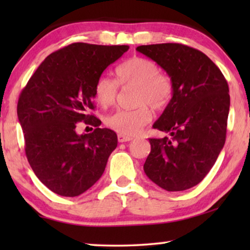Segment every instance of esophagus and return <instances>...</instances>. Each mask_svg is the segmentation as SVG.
<instances>
[{
  "label": "esophagus",
  "instance_id": "1",
  "mask_svg": "<svg viewBox=\"0 0 250 250\" xmlns=\"http://www.w3.org/2000/svg\"><path fill=\"white\" fill-rule=\"evenodd\" d=\"M131 140H133V136L118 134V141L119 142H127V141H131Z\"/></svg>",
  "mask_w": 250,
  "mask_h": 250
}]
</instances>
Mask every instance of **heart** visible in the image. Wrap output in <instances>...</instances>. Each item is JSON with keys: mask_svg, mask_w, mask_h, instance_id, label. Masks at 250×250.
<instances>
[{"mask_svg": "<svg viewBox=\"0 0 250 250\" xmlns=\"http://www.w3.org/2000/svg\"><path fill=\"white\" fill-rule=\"evenodd\" d=\"M117 81L100 76L94 84V95L102 107H110L117 100L119 85H136L134 104L132 109H121L107 116L105 125L119 134L133 135L151 121L149 105L162 111L169 104L173 97L170 78L159 73L155 61L143 57H133L116 68Z\"/></svg>", "mask_w": 250, "mask_h": 250, "instance_id": "b5f03b06", "label": "heart"}]
</instances>
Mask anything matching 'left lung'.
Instances as JSON below:
<instances>
[{"mask_svg": "<svg viewBox=\"0 0 250 250\" xmlns=\"http://www.w3.org/2000/svg\"><path fill=\"white\" fill-rule=\"evenodd\" d=\"M139 52L168 74L173 97L153 128L165 132L151 145L143 169L166 191L190 189L204 180L225 143L230 94L225 77L201 51L179 43L141 45Z\"/></svg>", "mask_w": 250, "mask_h": 250, "instance_id": "8db88e82", "label": "left lung"}]
</instances>
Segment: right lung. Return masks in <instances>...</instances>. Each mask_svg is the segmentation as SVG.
Listing matches in <instances>:
<instances>
[{
	"mask_svg": "<svg viewBox=\"0 0 250 250\" xmlns=\"http://www.w3.org/2000/svg\"><path fill=\"white\" fill-rule=\"evenodd\" d=\"M127 45L73 43L47 56L19 95L17 114L27 159L35 175L54 193L76 197L104 172L117 134L100 128L94 115V84ZM94 125L77 134L78 123Z\"/></svg>",
	"mask_w": 250,
	"mask_h": 250,
	"instance_id": "obj_1",
	"label": "right lung"
}]
</instances>
